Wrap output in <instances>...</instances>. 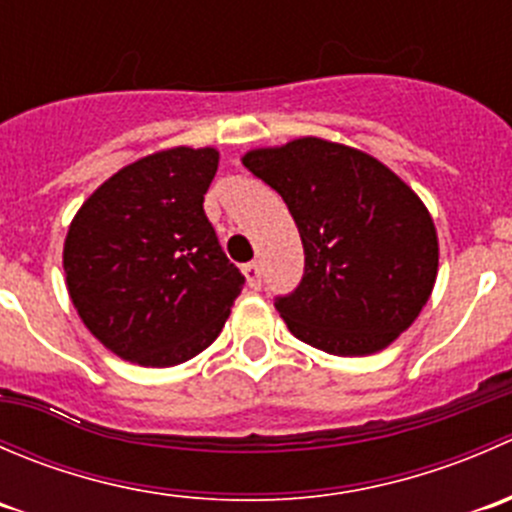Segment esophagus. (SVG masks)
I'll list each match as a JSON object with an SVG mask.
<instances>
[{
    "mask_svg": "<svg viewBox=\"0 0 512 512\" xmlns=\"http://www.w3.org/2000/svg\"><path fill=\"white\" fill-rule=\"evenodd\" d=\"M242 272H245V277H247V285H250L252 289H260L262 275H260V265H257V262H247V265L242 267Z\"/></svg>",
    "mask_w": 512,
    "mask_h": 512,
    "instance_id": "1",
    "label": "esophagus"
}]
</instances>
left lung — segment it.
Here are the masks:
<instances>
[{
	"label": "left lung",
	"instance_id": "1",
	"mask_svg": "<svg viewBox=\"0 0 512 512\" xmlns=\"http://www.w3.org/2000/svg\"><path fill=\"white\" fill-rule=\"evenodd\" d=\"M242 163L282 195L302 237V282L275 299L294 337L327 354L366 356L414 324L436 285L438 237L394 170L314 136L255 148Z\"/></svg>",
	"mask_w": 512,
	"mask_h": 512
}]
</instances>
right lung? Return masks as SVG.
<instances>
[{
	"label": "right lung",
	"mask_w": 512,
	"mask_h": 512,
	"mask_svg": "<svg viewBox=\"0 0 512 512\" xmlns=\"http://www.w3.org/2000/svg\"><path fill=\"white\" fill-rule=\"evenodd\" d=\"M215 148H168L91 193L64 242L69 297L98 342L141 366H175L218 339L245 277L203 210Z\"/></svg>",
	"instance_id": "1"
}]
</instances>
